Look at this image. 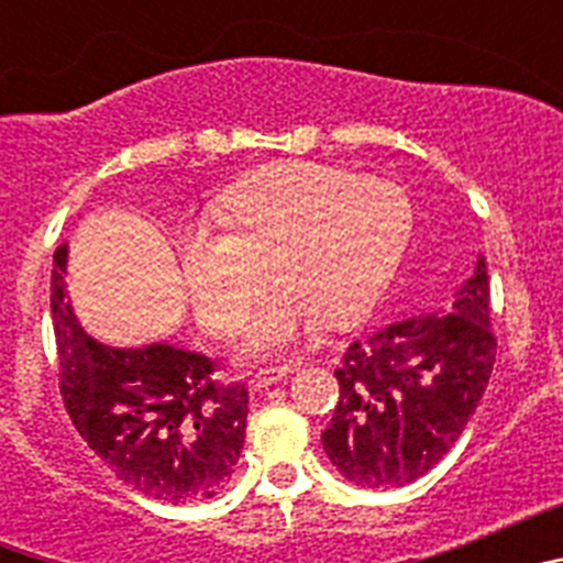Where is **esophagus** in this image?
<instances>
[{
    "instance_id": "1",
    "label": "esophagus",
    "mask_w": 563,
    "mask_h": 563,
    "mask_svg": "<svg viewBox=\"0 0 563 563\" xmlns=\"http://www.w3.org/2000/svg\"><path fill=\"white\" fill-rule=\"evenodd\" d=\"M290 372H292L290 366H276V369H258L256 375L247 380V386H251V391H262V389H267V386H273V383L285 380Z\"/></svg>"
}]
</instances>
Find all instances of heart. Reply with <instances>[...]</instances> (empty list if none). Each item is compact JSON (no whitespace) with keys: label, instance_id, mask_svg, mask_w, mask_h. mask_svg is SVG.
I'll list each match as a JSON object with an SVG mask.
<instances>
[{"label":"heart","instance_id":"heart-1","mask_svg":"<svg viewBox=\"0 0 563 563\" xmlns=\"http://www.w3.org/2000/svg\"><path fill=\"white\" fill-rule=\"evenodd\" d=\"M222 233L177 242V271L202 330L236 338L271 285L245 341L247 357L282 355L318 318L343 327L369 310L395 276L415 228L409 191L310 161L271 163L213 202Z\"/></svg>","mask_w":563,"mask_h":563}]
</instances>
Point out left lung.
<instances>
[{
    "mask_svg": "<svg viewBox=\"0 0 563 563\" xmlns=\"http://www.w3.org/2000/svg\"><path fill=\"white\" fill-rule=\"evenodd\" d=\"M496 361L485 258L454 305L352 341L335 369L327 456L361 487H402L454 449Z\"/></svg>",
    "mask_w": 563,
    "mask_h": 563,
    "instance_id": "obj_1",
    "label": "left lung"
}]
</instances>
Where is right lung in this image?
<instances>
[{"label": "right lung", "mask_w": 563, "mask_h": 563, "mask_svg": "<svg viewBox=\"0 0 563 563\" xmlns=\"http://www.w3.org/2000/svg\"><path fill=\"white\" fill-rule=\"evenodd\" d=\"M64 276L67 245L53 253L49 312L78 434L118 479L152 499L186 505L220 494L245 445V386H220L206 355L172 343H98L78 324Z\"/></svg>", "instance_id": "add662e5"}]
</instances>
